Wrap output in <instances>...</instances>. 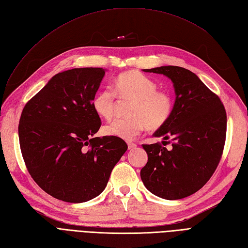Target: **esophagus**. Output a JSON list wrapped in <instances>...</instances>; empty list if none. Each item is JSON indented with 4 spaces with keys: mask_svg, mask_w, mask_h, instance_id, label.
Returning a JSON list of instances; mask_svg holds the SVG:
<instances>
[{
    "mask_svg": "<svg viewBox=\"0 0 248 248\" xmlns=\"http://www.w3.org/2000/svg\"><path fill=\"white\" fill-rule=\"evenodd\" d=\"M136 147H137V145L134 144V142H128V149H129V150L136 149Z\"/></svg>",
    "mask_w": 248,
    "mask_h": 248,
    "instance_id": "obj_1",
    "label": "esophagus"
}]
</instances>
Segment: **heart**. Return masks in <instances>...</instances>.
<instances>
[{"label":"heart","mask_w":248,"mask_h":248,"mask_svg":"<svg viewBox=\"0 0 248 248\" xmlns=\"http://www.w3.org/2000/svg\"><path fill=\"white\" fill-rule=\"evenodd\" d=\"M115 92L101 90L92 100L96 114L110 120L117 108L116 94L121 99L133 100L128 119L115 120L103 127V133L125 140H132L144 130L159 129L166 125L174 109V99L166 90H157L156 82L146 74L130 70L120 74L115 81Z\"/></svg>","instance_id":"heart-1"}]
</instances>
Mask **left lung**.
<instances>
[{
	"instance_id": "8db88e82",
	"label": "left lung",
	"mask_w": 248,
	"mask_h": 248,
	"mask_svg": "<svg viewBox=\"0 0 248 248\" xmlns=\"http://www.w3.org/2000/svg\"><path fill=\"white\" fill-rule=\"evenodd\" d=\"M144 71L168 77L174 84L176 101L167 124L153 134L163 138V145L170 139L172 147L167 149L159 142L142 145L148 162L140 170L141 181L162 199L189 197L209 181L220 161L227 134L226 108L188 69L161 66Z\"/></svg>"
}]
</instances>
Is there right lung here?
Returning a JSON list of instances; mask_svg holds the SVG:
<instances>
[{
  "mask_svg": "<svg viewBox=\"0 0 248 248\" xmlns=\"http://www.w3.org/2000/svg\"><path fill=\"white\" fill-rule=\"evenodd\" d=\"M104 74L92 67L60 72L22 109V158L34 181L58 200L84 202L99 196L128 148L122 139L94 138L101 121L92 100Z\"/></svg>",
  "mask_w": 248,
  "mask_h": 248,
  "instance_id": "obj_1",
  "label": "right lung"
}]
</instances>
